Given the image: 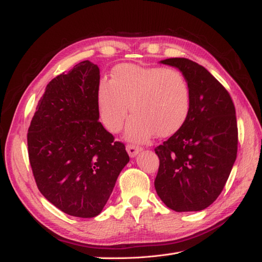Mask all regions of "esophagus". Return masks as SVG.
Instances as JSON below:
<instances>
[{
    "label": "esophagus",
    "instance_id": "1",
    "mask_svg": "<svg viewBox=\"0 0 262 262\" xmlns=\"http://www.w3.org/2000/svg\"><path fill=\"white\" fill-rule=\"evenodd\" d=\"M126 149H127L128 154H129V157L134 158L138 152L142 151V147L135 145V144H127V145H126Z\"/></svg>",
    "mask_w": 262,
    "mask_h": 262
}]
</instances>
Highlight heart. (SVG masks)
Listing matches in <instances>:
<instances>
[{
  "label": "heart",
  "instance_id": "1",
  "mask_svg": "<svg viewBox=\"0 0 262 262\" xmlns=\"http://www.w3.org/2000/svg\"><path fill=\"white\" fill-rule=\"evenodd\" d=\"M97 101L103 125L116 133L130 108L133 114L126 135L145 141L176 134L185 125L190 110V90L180 71L120 64L111 72L110 81H101ZM130 107H127V104Z\"/></svg>",
  "mask_w": 262,
  "mask_h": 262
}]
</instances>
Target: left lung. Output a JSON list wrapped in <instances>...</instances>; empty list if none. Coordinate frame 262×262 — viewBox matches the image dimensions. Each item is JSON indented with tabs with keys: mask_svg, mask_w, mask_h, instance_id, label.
Segmentation results:
<instances>
[{
	"mask_svg": "<svg viewBox=\"0 0 262 262\" xmlns=\"http://www.w3.org/2000/svg\"><path fill=\"white\" fill-rule=\"evenodd\" d=\"M185 75L190 110L179 130L154 148L160 160L154 186L166 207L176 211L207 208L220 196L237 153L233 100L204 66L188 58H168Z\"/></svg>",
	"mask_w": 262,
	"mask_h": 262,
	"instance_id": "1",
	"label": "left lung"
}]
</instances>
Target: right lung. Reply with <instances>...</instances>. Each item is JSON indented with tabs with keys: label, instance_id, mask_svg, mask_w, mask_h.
Returning a JSON list of instances; mask_svg holds the SVG:
<instances>
[{
	"label": "right lung",
	"instance_id": "right-lung-1",
	"mask_svg": "<svg viewBox=\"0 0 262 262\" xmlns=\"http://www.w3.org/2000/svg\"><path fill=\"white\" fill-rule=\"evenodd\" d=\"M99 68L84 60L48 83L28 129L39 191L71 216L101 213L128 163L125 144L99 121Z\"/></svg>",
	"mask_w": 262,
	"mask_h": 262
}]
</instances>
